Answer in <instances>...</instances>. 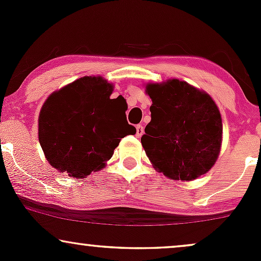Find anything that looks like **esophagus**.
<instances>
[{"label": "esophagus", "instance_id": "34e87169", "mask_svg": "<svg viewBox=\"0 0 261 261\" xmlns=\"http://www.w3.org/2000/svg\"><path fill=\"white\" fill-rule=\"evenodd\" d=\"M143 133H145V128H143L142 125H137V126H136V136L140 139V137L143 135Z\"/></svg>", "mask_w": 261, "mask_h": 261}]
</instances>
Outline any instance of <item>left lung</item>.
Masks as SVG:
<instances>
[{"instance_id":"obj_1","label":"left lung","mask_w":261,"mask_h":261,"mask_svg":"<svg viewBox=\"0 0 261 261\" xmlns=\"http://www.w3.org/2000/svg\"><path fill=\"white\" fill-rule=\"evenodd\" d=\"M145 88L152 119L141 143L153 168L172 180L206 174L222 147V118L211 95L176 79Z\"/></svg>"}]
</instances>
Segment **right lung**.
Here are the masks:
<instances>
[{
    "label": "right lung",
    "mask_w": 261,
    "mask_h": 261,
    "mask_svg": "<svg viewBox=\"0 0 261 261\" xmlns=\"http://www.w3.org/2000/svg\"><path fill=\"white\" fill-rule=\"evenodd\" d=\"M114 83L85 76L53 92L39 113V142L50 166L82 179L107 166L122 137L136 134L128 125L122 97L110 99Z\"/></svg>",
    "instance_id": "right-lung-1"
}]
</instances>
